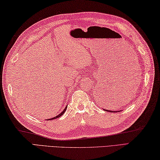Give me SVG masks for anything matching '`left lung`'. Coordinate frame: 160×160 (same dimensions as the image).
Here are the masks:
<instances>
[{
	"label": "left lung",
	"instance_id": "1",
	"mask_svg": "<svg viewBox=\"0 0 160 160\" xmlns=\"http://www.w3.org/2000/svg\"><path fill=\"white\" fill-rule=\"evenodd\" d=\"M103 93V92H102V93H101V92H100V94H98V96H99L98 97V98H99V100H100V98H101V96H102V95H101V93ZM103 96H105V94H103ZM103 110H104L105 111H108V112H115V111H112V110H105V109H103ZM119 112V111H116V112Z\"/></svg>",
	"mask_w": 160,
	"mask_h": 160
}]
</instances>
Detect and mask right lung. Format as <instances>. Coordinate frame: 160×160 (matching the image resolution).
Returning a JSON list of instances; mask_svg holds the SVG:
<instances>
[{"mask_svg":"<svg viewBox=\"0 0 160 160\" xmlns=\"http://www.w3.org/2000/svg\"><path fill=\"white\" fill-rule=\"evenodd\" d=\"M67 108V106H66V107H65V108H64V110L62 111V112L61 113H60V114H58V115H57V116H56V117H52V118H51V119H47V120H52V119H57V118H58V117H61L62 115V114L64 113V112H65V111H66V109Z\"/></svg>","mask_w":160,"mask_h":160,"instance_id":"add662e5","label":"right lung"}]
</instances>
